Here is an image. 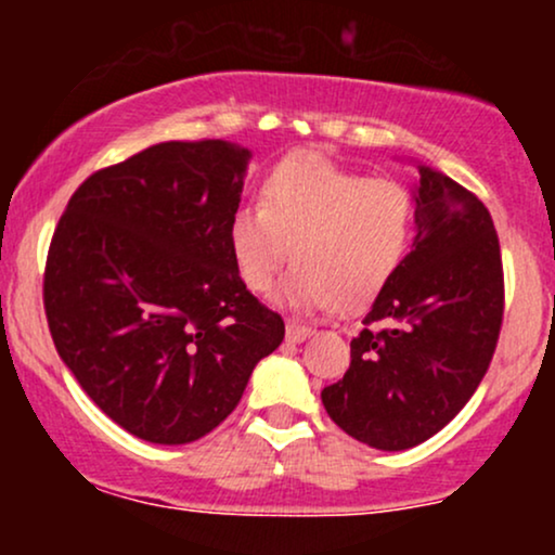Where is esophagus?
Listing matches in <instances>:
<instances>
[{
	"label": "esophagus",
	"instance_id": "esophagus-1",
	"mask_svg": "<svg viewBox=\"0 0 555 555\" xmlns=\"http://www.w3.org/2000/svg\"><path fill=\"white\" fill-rule=\"evenodd\" d=\"M310 334H313V328L310 326H302V323L297 321H286V339L289 341H302L308 339Z\"/></svg>",
	"mask_w": 555,
	"mask_h": 555
}]
</instances>
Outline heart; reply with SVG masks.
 <instances>
[{
	"instance_id": "1",
	"label": "heart",
	"mask_w": 555,
	"mask_h": 555,
	"mask_svg": "<svg viewBox=\"0 0 555 555\" xmlns=\"http://www.w3.org/2000/svg\"><path fill=\"white\" fill-rule=\"evenodd\" d=\"M415 229V197L391 177H362L321 154H295L269 171L258 206L229 219L242 282L263 295L286 260L284 299L299 310L360 308L397 273Z\"/></svg>"
}]
</instances>
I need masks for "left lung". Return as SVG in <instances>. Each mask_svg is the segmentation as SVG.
Wrapping results in <instances>:
<instances>
[{"label": "left lung", "mask_w": 555, "mask_h": 555, "mask_svg": "<svg viewBox=\"0 0 555 555\" xmlns=\"http://www.w3.org/2000/svg\"><path fill=\"white\" fill-rule=\"evenodd\" d=\"M417 175L412 253L362 318L349 371L321 391L328 417L380 451L412 449L460 415L503 323L501 245L488 208L443 171L417 164Z\"/></svg>", "instance_id": "1"}]
</instances>
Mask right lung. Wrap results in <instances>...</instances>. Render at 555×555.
Masks as SVG:
<instances>
[{
  "label": "right lung",
  "instance_id": "add662e5",
  "mask_svg": "<svg viewBox=\"0 0 555 555\" xmlns=\"http://www.w3.org/2000/svg\"><path fill=\"white\" fill-rule=\"evenodd\" d=\"M247 158L224 140L156 143L93 171L54 229L43 310L56 352L143 441L211 433L284 339L229 247Z\"/></svg>",
  "mask_w": 555,
  "mask_h": 555
}]
</instances>
